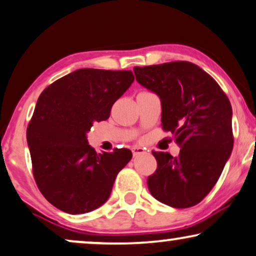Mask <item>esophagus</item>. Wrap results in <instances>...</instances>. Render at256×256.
<instances>
[{
	"label": "esophagus",
	"mask_w": 256,
	"mask_h": 256,
	"mask_svg": "<svg viewBox=\"0 0 256 256\" xmlns=\"http://www.w3.org/2000/svg\"><path fill=\"white\" fill-rule=\"evenodd\" d=\"M142 153H145V150L142 148H132V154L134 156H140Z\"/></svg>",
	"instance_id": "obj_1"
}]
</instances>
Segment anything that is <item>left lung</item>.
Segmentation results:
<instances>
[{
    "mask_svg": "<svg viewBox=\"0 0 256 256\" xmlns=\"http://www.w3.org/2000/svg\"><path fill=\"white\" fill-rule=\"evenodd\" d=\"M136 80L162 103V125L174 134L178 156L153 152L158 168L150 192L176 208L199 204L220 178L233 150L232 106L219 84L190 62L134 68Z\"/></svg>",
    "mask_w": 256,
    "mask_h": 256,
    "instance_id": "8db88e82",
    "label": "left lung"
}]
</instances>
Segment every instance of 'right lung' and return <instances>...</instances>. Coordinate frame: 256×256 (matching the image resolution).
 Masks as SVG:
<instances>
[{
  "instance_id": "right-lung-1",
  "label": "right lung",
  "mask_w": 256,
  "mask_h": 256,
  "mask_svg": "<svg viewBox=\"0 0 256 256\" xmlns=\"http://www.w3.org/2000/svg\"><path fill=\"white\" fill-rule=\"evenodd\" d=\"M131 71L80 69L40 94L26 128L32 171L40 193L57 208L83 214L110 196L116 176L132 158L128 148L97 153L88 142L94 122L134 83Z\"/></svg>"
}]
</instances>
